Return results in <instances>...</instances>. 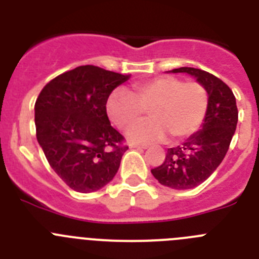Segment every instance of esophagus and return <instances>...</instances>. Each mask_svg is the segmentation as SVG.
Returning <instances> with one entry per match:
<instances>
[{
  "instance_id": "1",
  "label": "esophagus",
  "mask_w": 259,
  "mask_h": 259,
  "mask_svg": "<svg viewBox=\"0 0 259 259\" xmlns=\"http://www.w3.org/2000/svg\"><path fill=\"white\" fill-rule=\"evenodd\" d=\"M130 148H131V149H137V150L146 149V146H143V145H135V144H131V145H130Z\"/></svg>"
}]
</instances>
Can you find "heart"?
Returning <instances> with one entry per match:
<instances>
[{"label":"heart","instance_id":"1","mask_svg":"<svg viewBox=\"0 0 259 259\" xmlns=\"http://www.w3.org/2000/svg\"><path fill=\"white\" fill-rule=\"evenodd\" d=\"M209 95L198 81L174 76H159L137 83L131 95L115 89L106 101L109 119L120 130H125L148 111L150 119L132 126L128 140L136 144L163 141L170 135L175 141L184 140L200 130L206 116Z\"/></svg>","mask_w":259,"mask_h":259}]
</instances>
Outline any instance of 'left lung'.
Masks as SVG:
<instances>
[{
    "label": "left lung",
    "instance_id": "1",
    "mask_svg": "<svg viewBox=\"0 0 259 259\" xmlns=\"http://www.w3.org/2000/svg\"><path fill=\"white\" fill-rule=\"evenodd\" d=\"M170 72L196 77L206 88L209 106L201 130L182 145L167 149L164 162L153 168L152 174L164 187L192 189L205 182L222 163L236 131L239 111L230 87L212 74L193 67L174 68Z\"/></svg>",
    "mask_w": 259,
    "mask_h": 259
}]
</instances>
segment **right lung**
Instances as JSON below:
<instances>
[{
	"mask_svg": "<svg viewBox=\"0 0 259 259\" xmlns=\"http://www.w3.org/2000/svg\"><path fill=\"white\" fill-rule=\"evenodd\" d=\"M131 75L79 66L54 77L35 104L36 137L50 167L80 193L114 179L128 146L106 113L110 93Z\"/></svg>",
	"mask_w": 259,
	"mask_h": 259,
	"instance_id": "obj_1",
	"label": "right lung"
}]
</instances>
